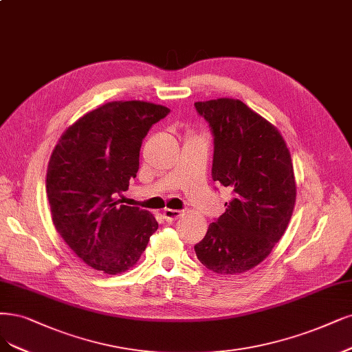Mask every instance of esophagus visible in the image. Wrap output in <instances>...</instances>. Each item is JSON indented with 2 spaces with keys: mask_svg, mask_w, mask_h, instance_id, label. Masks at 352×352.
I'll return each instance as SVG.
<instances>
[{
  "mask_svg": "<svg viewBox=\"0 0 352 352\" xmlns=\"http://www.w3.org/2000/svg\"><path fill=\"white\" fill-rule=\"evenodd\" d=\"M162 214H164V219L166 220V222H173V220H175L181 216V212L175 210V209H165Z\"/></svg>",
  "mask_w": 352,
  "mask_h": 352,
  "instance_id": "1",
  "label": "esophagus"
}]
</instances>
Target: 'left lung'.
I'll use <instances>...</instances> for the list:
<instances>
[{
    "mask_svg": "<svg viewBox=\"0 0 352 352\" xmlns=\"http://www.w3.org/2000/svg\"><path fill=\"white\" fill-rule=\"evenodd\" d=\"M213 135L212 178L232 191L226 212L194 245L217 274L248 271L270 255L296 201L292 156L278 130L239 100L194 102Z\"/></svg>",
    "mask_w": 352,
    "mask_h": 352,
    "instance_id": "left-lung-1",
    "label": "left lung"
}]
</instances>
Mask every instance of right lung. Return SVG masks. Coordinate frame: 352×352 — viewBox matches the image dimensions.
<instances>
[{"mask_svg": "<svg viewBox=\"0 0 352 352\" xmlns=\"http://www.w3.org/2000/svg\"><path fill=\"white\" fill-rule=\"evenodd\" d=\"M171 111L145 101H113L87 113L52 152L46 190L52 220L82 261L106 274L133 267L158 222L122 204L139 169L142 140Z\"/></svg>", "mask_w": 352, "mask_h": 352, "instance_id": "right-lung-1", "label": "right lung"}]
</instances>
